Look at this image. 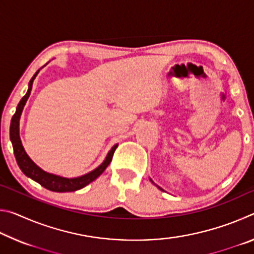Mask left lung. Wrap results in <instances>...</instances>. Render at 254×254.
Returning a JSON list of instances; mask_svg holds the SVG:
<instances>
[{"label": "left lung", "mask_w": 254, "mask_h": 254, "mask_svg": "<svg viewBox=\"0 0 254 254\" xmlns=\"http://www.w3.org/2000/svg\"><path fill=\"white\" fill-rule=\"evenodd\" d=\"M150 180H151V179H150ZM151 183H153V182H152V180H151ZM158 188H159V189H160V190H163V189H162V188H160V187H158Z\"/></svg>", "instance_id": "8db88e82"}]
</instances>
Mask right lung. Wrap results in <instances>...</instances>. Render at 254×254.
I'll use <instances>...</instances> for the list:
<instances>
[{
    "label": "right lung",
    "mask_w": 254,
    "mask_h": 254,
    "mask_svg": "<svg viewBox=\"0 0 254 254\" xmlns=\"http://www.w3.org/2000/svg\"><path fill=\"white\" fill-rule=\"evenodd\" d=\"M39 70H38L36 74L33 75L32 78L30 79L28 92L22 98H21L20 103L18 104V106H16V111L13 115V118H12V120H11L10 139H11L12 145H13V151H14L16 162H18L20 169L22 170V173L27 176V177L31 178L32 180H34V182L40 184L42 187L49 189V190H51V191L67 192V191L78 190V189L84 188L85 186H87L88 184L94 182V180H95L98 176H101L103 174V171L106 169V167L109 166L110 162L112 161V158H113L115 149L118 148V144H115L112 147L109 153H107L105 160L103 161L96 169H94L93 171H91V173L80 176V177H76V178L60 177V176L47 173V171L42 170L40 167H38L36 163H34L31 159H30L27 152H25L22 142H21L20 131H19L20 123L19 122H20L21 114H22L23 107L25 105V103H27V101H28L30 93H31L33 80H34V78H36V76L38 75Z\"/></svg>",
    "instance_id": "obj_1"
}]
</instances>
